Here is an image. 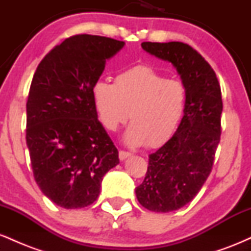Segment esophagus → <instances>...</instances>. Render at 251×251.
<instances>
[{"label": "esophagus", "mask_w": 251, "mask_h": 251, "mask_svg": "<svg viewBox=\"0 0 251 251\" xmlns=\"http://www.w3.org/2000/svg\"><path fill=\"white\" fill-rule=\"evenodd\" d=\"M131 157V153L129 152H126V151H119V159L120 160H125L126 158Z\"/></svg>", "instance_id": "1"}]
</instances>
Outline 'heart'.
Here are the masks:
<instances>
[{"instance_id": "1", "label": "heart", "mask_w": 251, "mask_h": 251, "mask_svg": "<svg viewBox=\"0 0 251 251\" xmlns=\"http://www.w3.org/2000/svg\"><path fill=\"white\" fill-rule=\"evenodd\" d=\"M92 100L100 123L107 131L131 125L124 142L132 148H160L174 137L188 100V89L178 79H168L150 66L120 72L114 83L99 80L92 87Z\"/></svg>"}]
</instances>
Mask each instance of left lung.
<instances>
[{
	"label": "left lung",
	"instance_id": "obj_1",
	"mask_svg": "<svg viewBox=\"0 0 251 251\" xmlns=\"http://www.w3.org/2000/svg\"><path fill=\"white\" fill-rule=\"evenodd\" d=\"M142 48L177 71L188 89L184 116L174 137L149 155L138 201L154 212H170L190 203L208 179L221 139V86L211 66L183 42H143Z\"/></svg>",
	"mask_w": 251,
	"mask_h": 251
}]
</instances>
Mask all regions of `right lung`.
I'll return each instance as SVG.
<instances>
[{"label":"right lung","instance_id":"right-lung-1","mask_svg":"<svg viewBox=\"0 0 251 251\" xmlns=\"http://www.w3.org/2000/svg\"><path fill=\"white\" fill-rule=\"evenodd\" d=\"M124 46L109 37L72 36L43 57L33 76L25 129L31 168L42 194L61 208L97 201L103 176L119 164L92 87Z\"/></svg>","mask_w":251,"mask_h":251}]
</instances>
